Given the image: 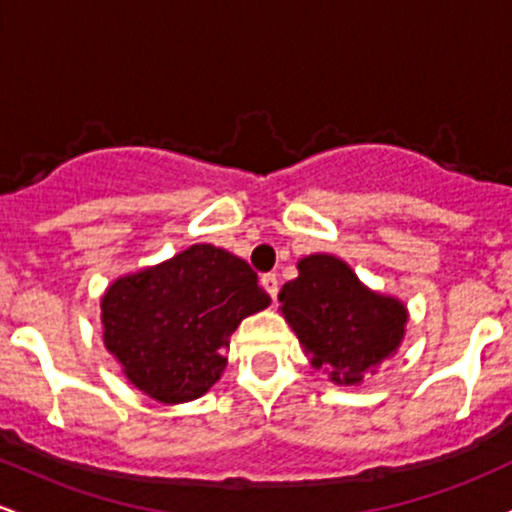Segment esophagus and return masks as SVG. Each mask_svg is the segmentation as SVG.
Masks as SVG:
<instances>
[{
	"instance_id": "esophagus-1",
	"label": "esophagus",
	"mask_w": 512,
	"mask_h": 512,
	"mask_svg": "<svg viewBox=\"0 0 512 512\" xmlns=\"http://www.w3.org/2000/svg\"><path fill=\"white\" fill-rule=\"evenodd\" d=\"M261 286L266 288V293L271 295L273 300L278 298V276H276V273H266V276L261 278Z\"/></svg>"
}]
</instances>
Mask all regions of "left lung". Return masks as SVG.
<instances>
[{"mask_svg":"<svg viewBox=\"0 0 512 512\" xmlns=\"http://www.w3.org/2000/svg\"><path fill=\"white\" fill-rule=\"evenodd\" d=\"M281 313L315 370L335 384H360L397 352L409 313L402 300L374 293L342 258L313 254L278 293Z\"/></svg>","mask_w":512,"mask_h":512,"instance_id":"8db88e82","label":"left lung"}]
</instances>
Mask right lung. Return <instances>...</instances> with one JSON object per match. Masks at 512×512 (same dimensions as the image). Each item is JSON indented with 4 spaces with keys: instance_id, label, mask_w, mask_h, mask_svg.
Listing matches in <instances>:
<instances>
[{
    "instance_id": "add662e5",
    "label": "right lung",
    "mask_w": 512,
    "mask_h": 512,
    "mask_svg": "<svg viewBox=\"0 0 512 512\" xmlns=\"http://www.w3.org/2000/svg\"><path fill=\"white\" fill-rule=\"evenodd\" d=\"M268 303L244 258L194 244L108 286L100 298L103 342L147 397L192 402L224 372L231 333Z\"/></svg>"
}]
</instances>
